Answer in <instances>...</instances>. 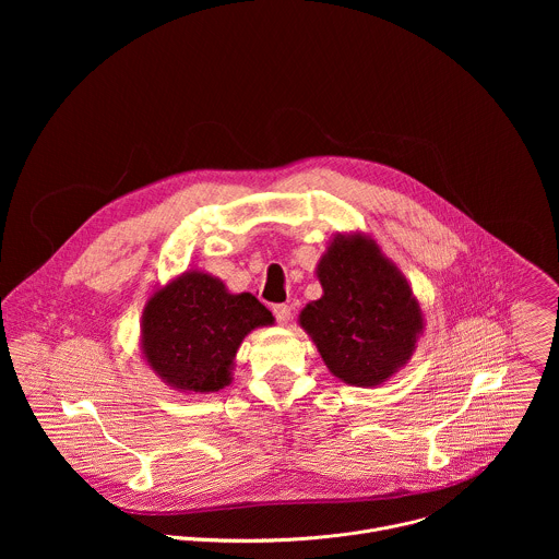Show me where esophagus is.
<instances>
[{
	"mask_svg": "<svg viewBox=\"0 0 559 559\" xmlns=\"http://www.w3.org/2000/svg\"><path fill=\"white\" fill-rule=\"evenodd\" d=\"M274 316H276V321L281 325H287L289 318H292V307L289 305H274Z\"/></svg>",
	"mask_w": 559,
	"mask_h": 559,
	"instance_id": "esophagus-1",
	"label": "esophagus"
}]
</instances>
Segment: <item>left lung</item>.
I'll return each mask as SVG.
<instances>
[{
  "label": "left lung",
  "instance_id": "obj_1",
  "mask_svg": "<svg viewBox=\"0 0 559 559\" xmlns=\"http://www.w3.org/2000/svg\"><path fill=\"white\" fill-rule=\"evenodd\" d=\"M323 296L298 313L328 369L354 386H378L405 369L425 313L405 274L365 231L336 234L318 261Z\"/></svg>",
  "mask_w": 559,
  "mask_h": 559
}]
</instances>
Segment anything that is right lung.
Returning a JSON list of instances; mask_svg holds the SVG:
<instances>
[{
	"mask_svg": "<svg viewBox=\"0 0 559 559\" xmlns=\"http://www.w3.org/2000/svg\"><path fill=\"white\" fill-rule=\"evenodd\" d=\"M274 323L250 292L231 294L203 270H188L145 300L139 347L145 365L181 393H214L231 382L243 338Z\"/></svg>",
	"mask_w": 559,
	"mask_h": 559,
	"instance_id": "add662e5",
	"label": "right lung"
}]
</instances>
